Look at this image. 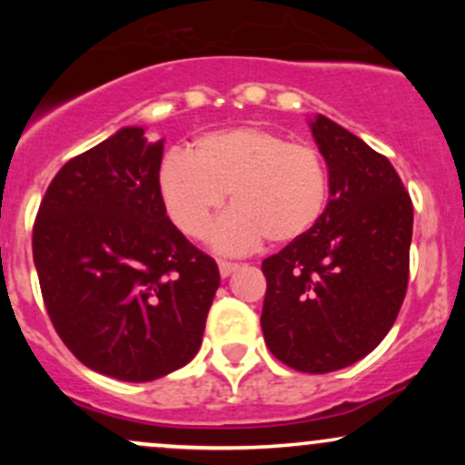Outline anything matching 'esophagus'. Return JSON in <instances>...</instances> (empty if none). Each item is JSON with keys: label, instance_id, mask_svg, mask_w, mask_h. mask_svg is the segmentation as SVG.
I'll return each instance as SVG.
<instances>
[{"label": "esophagus", "instance_id": "obj_1", "mask_svg": "<svg viewBox=\"0 0 465 465\" xmlns=\"http://www.w3.org/2000/svg\"><path fill=\"white\" fill-rule=\"evenodd\" d=\"M238 266L240 264H236V262H225V260H223V262H218V271H221L223 277H229L233 271H238Z\"/></svg>", "mask_w": 465, "mask_h": 465}]
</instances>
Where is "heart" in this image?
I'll return each mask as SVG.
<instances>
[{
  "label": "heart",
  "instance_id": "b5f03b06",
  "mask_svg": "<svg viewBox=\"0 0 465 465\" xmlns=\"http://www.w3.org/2000/svg\"><path fill=\"white\" fill-rule=\"evenodd\" d=\"M157 192L170 221L192 240H207L229 201L216 244L247 251L266 238L291 244L322 221L328 170L311 143L288 142L262 126H233L194 140L190 154L173 151L157 168Z\"/></svg>",
  "mask_w": 465,
  "mask_h": 465
}]
</instances>
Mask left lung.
<instances>
[{"mask_svg": "<svg viewBox=\"0 0 465 465\" xmlns=\"http://www.w3.org/2000/svg\"><path fill=\"white\" fill-rule=\"evenodd\" d=\"M330 199L306 236L262 262V332L277 361L328 373L385 339L409 284L413 203L385 154L325 115L311 120Z\"/></svg>", "mask_w": 465, "mask_h": 465, "instance_id": "obj_1", "label": "left lung"}]
</instances>
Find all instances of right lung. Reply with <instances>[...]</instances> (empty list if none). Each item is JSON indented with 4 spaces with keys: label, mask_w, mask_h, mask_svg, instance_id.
I'll list each match as a JSON object with an SVG mask.
<instances>
[{
    "label": "right lung",
    "mask_w": 465,
    "mask_h": 465,
    "mask_svg": "<svg viewBox=\"0 0 465 465\" xmlns=\"http://www.w3.org/2000/svg\"><path fill=\"white\" fill-rule=\"evenodd\" d=\"M163 140L124 126L69 159L32 232L41 292L63 343L89 370L157 381L201 348L221 275L173 225L157 192Z\"/></svg>",
    "instance_id": "obj_1"
}]
</instances>
